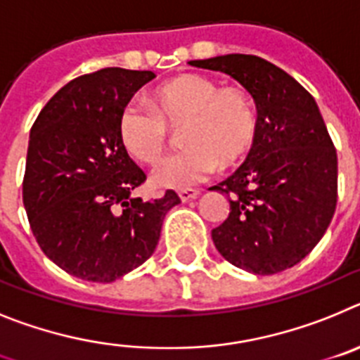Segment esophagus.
Listing matches in <instances>:
<instances>
[{
    "mask_svg": "<svg viewBox=\"0 0 360 360\" xmlns=\"http://www.w3.org/2000/svg\"><path fill=\"white\" fill-rule=\"evenodd\" d=\"M199 190L195 188H184V190H179V199L181 201H190V199H195L199 195Z\"/></svg>",
    "mask_w": 360,
    "mask_h": 360,
    "instance_id": "1",
    "label": "esophagus"
}]
</instances>
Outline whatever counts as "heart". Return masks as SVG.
Wrapping results in <instances>:
<instances>
[{"label":"heart","mask_w":360,"mask_h":360,"mask_svg":"<svg viewBox=\"0 0 360 360\" xmlns=\"http://www.w3.org/2000/svg\"><path fill=\"white\" fill-rule=\"evenodd\" d=\"M154 110L139 101L124 103L117 134L128 154L152 165L170 141V128H179L183 150L162 159L152 183L162 188H188L212 172L239 161L257 136V108L240 89H221L217 81L186 74L158 86Z\"/></svg>","instance_id":"heart-1"}]
</instances>
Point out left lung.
<instances>
[{
	"mask_svg": "<svg viewBox=\"0 0 360 360\" xmlns=\"http://www.w3.org/2000/svg\"><path fill=\"white\" fill-rule=\"evenodd\" d=\"M224 72L257 106V136L246 161L212 190L230 214L212 230L228 262L271 275L301 262L323 239L337 206V152L311 94L283 68L248 54L190 61Z\"/></svg>",
	"mask_w": 360,
	"mask_h": 360,
	"instance_id": "8db88e82",
	"label": "left lung"
}]
</instances>
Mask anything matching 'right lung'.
I'll return each mask as SVG.
<instances>
[{
	"label": "right lung",
	"mask_w": 360,
	"mask_h": 360,
	"mask_svg": "<svg viewBox=\"0 0 360 360\" xmlns=\"http://www.w3.org/2000/svg\"><path fill=\"white\" fill-rule=\"evenodd\" d=\"M155 77L150 70L101 68L63 86L32 124L23 205L43 254L92 283L120 279L154 254L162 219L181 199L132 198L146 181L124 150L117 117Z\"/></svg>",
	"instance_id": "right-lung-1"
}]
</instances>
